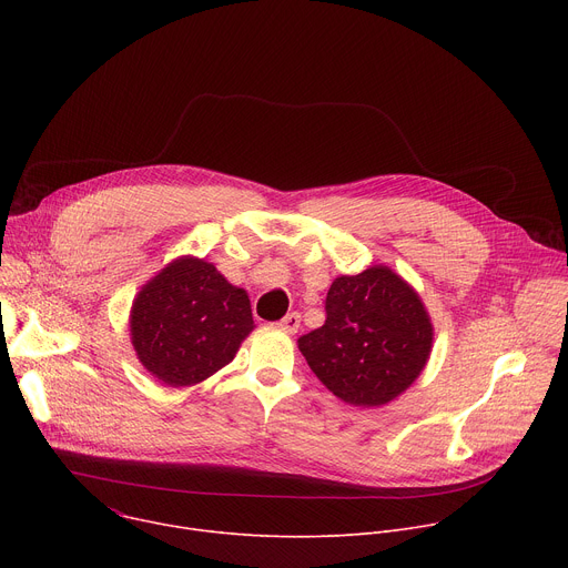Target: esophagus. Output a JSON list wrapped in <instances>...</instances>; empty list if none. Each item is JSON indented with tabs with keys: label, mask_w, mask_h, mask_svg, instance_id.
<instances>
[{
	"label": "esophagus",
	"mask_w": 568,
	"mask_h": 568,
	"mask_svg": "<svg viewBox=\"0 0 568 568\" xmlns=\"http://www.w3.org/2000/svg\"><path fill=\"white\" fill-rule=\"evenodd\" d=\"M298 326H301V314H298V312H290V314H285V316L278 321V328H281L283 333H287V335H294V333L298 331Z\"/></svg>",
	"instance_id": "1"
}]
</instances>
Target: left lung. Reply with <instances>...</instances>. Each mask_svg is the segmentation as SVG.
I'll use <instances>...</instances> for the list:
<instances>
[{
  "mask_svg": "<svg viewBox=\"0 0 568 568\" xmlns=\"http://www.w3.org/2000/svg\"><path fill=\"white\" fill-rule=\"evenodd\" d=\"M432 344L434 326L418 292L384 265L337 276L326 296V323L298 337V351L323 386L362 409L407 390Z\"/></svg>",
  "mask_w": 568,
  "mask_h": 568,
  "instance_id": "obj_1",
  "label": "left lung"
}]
</instances>
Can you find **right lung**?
Instances as JSON below:
<instances>
[{
	"label": "right lung",
	"instance_id": "obj_1",
	"mask_svg": "<svg viewBox=\"0 0 568 568\" xmlns=\"http://www.w3.org/2000/svg\"><path fill=\"white\" fill-rule=\"evenodd\" d=\"M254 331L247 292L215 265L182 256L150 278L130 312L139 362L166 386H193L226 366Z\"/></svg>",
	"mask_w": 568,
	"mask_h": 568
}]
</instances>
